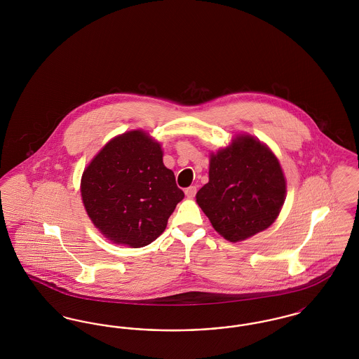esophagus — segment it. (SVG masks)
Wrapping results in <instances>:
<instances>
[{"label":"esophagus","mask_w":359,"mask_h":359,"mask_svg":"<svg viewBox=\"0 0 359 359\" xmlns=\"http://www.w3.org/2000/svg\"><path fill=\"white\" fill-rule=\"evenodd\" d=\"M195 194H196V187H195V186L186 188V195H187V198H194Z\"/></svg>","instance_id":"obj_1"}]
</instances>
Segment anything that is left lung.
I'll return each mask as SVG.
<instances>
[{
    "instance_id": "obj_1",
    "label": "left lung",
    "mask_w": 359,
    "mask_h": 359,
    "mask_svg": "<svg viewBox=\"0 0 359 359\" xmlns=\"http://www.w3.org/2000/svg\"><path fill=\"white\" fill-rule=\"evenodd\" d=\"M285 192L273 152L255 137L239 135L211 154L208 183L198 191L196 202L223 238L238 242L276 221Z\"/></svg>"
}]
</instances>
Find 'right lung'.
<instances>
[{
	"label": "right lung",
	"instance_id": "1",
	"mask_svg": "<svg viewBox=\"0 0 359 359\" xmlns=\"http://www.w3.org/2000/svg\"><path fill=\"white\" fill-rule=\"evenodd\" d=\"M81 192L95 227L130 248L154 242L184 198L160 144L142 130L110 140L83 172Z\"/></svg>",
	"mask_w": 359,
	"mask_h": 359
}]
</instances>
